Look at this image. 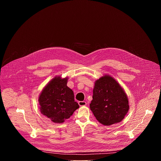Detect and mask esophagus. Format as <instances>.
I'll return each mask as SVG.
<instances>
[{
  "mask_svg": "<svg viewBox=\"0 0 161 161\" xmlns=\"http://www.w3.org/2000/svg\"><path fill=\"white\" fill-rule=\"evenodd\" d=\"M78 104L80 106H84L86 105V103L85 101H79L78 102Z\"/></svg>",
  "mask_w": 161,
  "mask_h": 161,
  "instance_id": "esophagus-1",
  "label": "esophagus"
}]
</instances>
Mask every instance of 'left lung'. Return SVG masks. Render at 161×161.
<instances>
[{
    "label": "left lung",
    "instance_id": "8db88e82",
    "mask_svg": "<svg viewBox=\"0 0 161 161\" xmlns=\"http://www.w3.org/2000/svg\"><path fill=\"white\" fill-rule=\"evenodd\" d=\"M92 98L90 108L99 122L104 125L120 122L129 109L125 90L109 75L95 81Z\"/></svg>",
    "mask_w": 161,
    "mask_h": 161
}]
</instances>
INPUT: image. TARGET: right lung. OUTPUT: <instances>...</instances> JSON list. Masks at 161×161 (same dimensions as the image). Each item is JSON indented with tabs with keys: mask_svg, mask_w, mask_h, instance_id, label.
<instances>
[{
	"mask_svg": "<svg viewBox=\"0 0 161 161\" xmlns=\"http://www.w3.org/2000/svg\"><path fill=\"white\" fill-rule=\"evenodd\" d=\"M67 80L68 77H54L43 88L38 98L41 113L54 123H63L80 107L75 101L73 91L67 86Z\"/></svg>",
	"mask_w": 161,
	"mask_h": 161,
	"instance_id": "obj_1",
	"label": "right lung"
}]
</instances>
